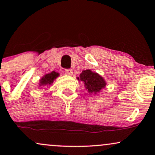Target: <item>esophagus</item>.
<instances>
[{"label":"esophagus","mask_w":155,"mask_h":155,"mask_svg":"<svg viewBox=\"0 0 155 155\" xmlns=\"http://www.w3.org/2000/svg\"><path fill=\"white\" fill-rule=\"evenodd\" d=\"M65 73H66L68 75H72L73 70L72 69H66V70H65Z\"/></svg>","instance_id":"1"}]
</instances>
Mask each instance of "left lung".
<instances>
[{
  "label": "left lung",
  "mask_w": 155,
  "mask_h": 155,
  "mask_svg": "<svg viewBox=\"0 0 155 155\" xmlns=\"http://www.w3.org/2000/svg\"><path fill=\"white\" fill-rule=\"evenodd\" d=\"M77 79L82 81L84 87L90 94L98 93L106 85V81L102 76L97 73L92 72L90 69L83 71Z\"/></svg>",
  "instance_id": "8db88e82"
}]
</instances>
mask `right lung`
<instances>
[{"instance_id": "obj_1", "label": "right lung", "mask_w": 155, "mask_h": 155, "mask_svg": "<svg viewBox=\"0 0 155 155\" xmlns=\"http://www.w3.org/2000/svg\"><path fill=\"white\" fill-rule=\"evenodd\" d=\"M59 73H57L55 71H52L51 73L44 75L41 79H40V84L39 87L41 86H47V85H51L53 83L54 80L58 77Z\"/></svg>"}]
</instances>
